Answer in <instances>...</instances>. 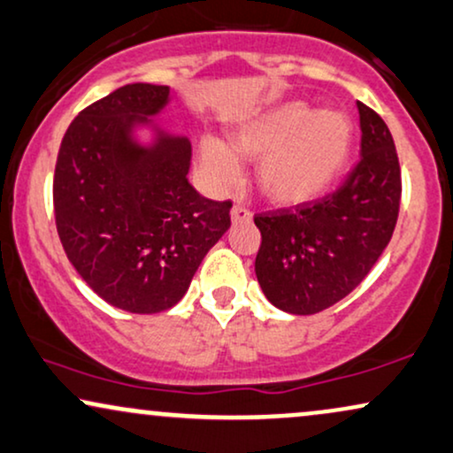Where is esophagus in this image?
<instances>
[{"label": "esophagus", "mask_w": 453, "mask_h": 453, "mask_svg": "<svg viewBox=\"0 0 453 453\" xmlns=\"http://www.w3.org/2000/svg\"><path fill=\"white\" fill-rule=\"evenodd\" d=\"M230 215H232V221H234V223H242V221H250V219H253V212H250V211L247 209V206H242V204L234 206Z\"/></svg>", "instance_id": "esophagus-1"}]
</instances>
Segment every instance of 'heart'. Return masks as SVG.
I'll return each mask as SVG.
<instances>
[{
    "mask_svg": "<svg viewBox=\"0 0 453 453\" xmlns=\"http://www.w3.org/2000/svg\"><path fill=\"white\" fill-rule=\"evenodd\" d=\"M232 150L215 137L200 141V162L217 185L238 177L234 153L257 160L259 189L274 204L291 206L314 200L344 171L352 147V124L337 109L288 101L236 128ZM234 153L232 155L231 151Z\"/></svg>",
    "mask_w": 453,
    "mask_h": 453,
    "instance_id": "1",
    "label": "heart"
}]
</instances>
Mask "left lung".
<instances>
[{
	"instance_id": "left-lung-1",
	"label": "left lung",
	"mask_w": 453,
	"mask_h": 453,
	"mask_svg": "<svg viewBox=\"0 0 453 453\" xmlns=\"http://www.w3.org/2000/svg\"><path fill=\"white\" fill-rule=\"evenodd\" d=\"M361 160L325 198L255 215V274L288 314H316L361 285L388 247L401 204V166L388 127L357 101Z\"/></svg>"
}]
</instances>
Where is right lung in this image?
I'll return each mask as SVG.
<instances>
[{
  "label": "right lung",
  "instance_id": "right-lung-1",
  "mask_svg": "<svg viewBox=\"0 0 453 453\" xmlns=\"http://www.w3.org/2000/svg\"><path fill=\"white\" fill-rule=\"evenodd\" d=\"M171 88L127 84L78 113L54 168L57 232L78 274L107 303L133 314L173 308L230 227L232 203L200 196L188 181L192 145L151 124Z\"/></svg>",
  "mask_w": 453,
  "mask_h": 453
}]
</instances>
